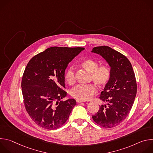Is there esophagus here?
<instances>
[{
	"label": "esophagus",
	"instance_id": "esophagus-1",
	"mask_svg": "<svg viewBox=\"0 0 153 153\" xmlns=\"http://www.w3.org/2000/svg\"><path fill=\"white\" fill-rule=\"evenodd\" d=\"M76 102L77 103H81V102H85V100H80V99H77Z\"/></svg>",
	"mask_w": 153,
	"mask_h": 153
}]
</instances>
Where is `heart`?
I'll return each instance as SVG.
<instances>
[{
	"label": "heart",
	"instance_id": "b5f03b06",
	"mask_svg": "<svg viewBox=\"0 0 153 153\" xmlns=\"http://www.w3.org/2000/svg\"><path fill=\"white\" fill-rule=\"evenodd\" d=\"M81 65L86 71L91 73V79L100 87L105 86L110 80L111 70L106 65L99 66L98 62L93 59H86L81 62ZM65 80L69 85H73L76 82L74 67L68 68L65 76ZM97 92V88L94 84L86 85H78L70 92L71 95L82 100H89Z\"/></svg>",
	"mask_w": 153,
	"mask_h": 153
}]
</instances>
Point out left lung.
I'll list each match as a JSON object with an SVG mask.
<instances>
[{
    "instance_id": "8db88e82",
    "label": "left lung",
    "mask_w": 153,
    "mask_h": 153,
    "mask_svg": "<svg viewBox=\"0 0 153 153\" xmlns=\"http://www.w3.org/2000/svg\"><path fill=\"white\" fill-rule=\"evenodd\" d=\"M93 53L100 55L110 65L111 78L101 92L102 105L93 120L104 128L118 125L129 114L137 93V83L131 63L120 53L107 47H96Z\"/></svg>"
}]
</instances>
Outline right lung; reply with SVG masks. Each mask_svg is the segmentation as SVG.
Wrapping results in <instances>:
<instances>
[{
    "label": "right lung",
    "instance_id": "obj_1",
    "mask_svg": "<svg viewBox=\"0 0 153 153\" xmlns=\"http://www.w3.org/2000/svg\"><path fill=\"white\" fill-rule=\"evenodd\" d=\"M84 49L50 47L28 63L21 83L24 102L30 117L40 127L55 129L68 120L76 101L60 100L67 96L65 71Z\"/></svg>",
    "mask_w": 153,
    "mask_h": 153
}]
</instances>
